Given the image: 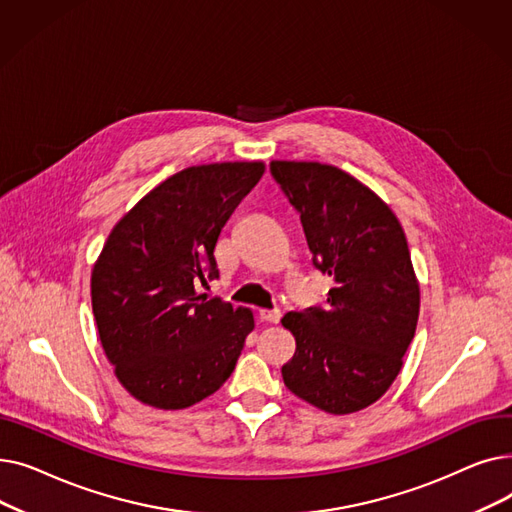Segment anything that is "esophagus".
Instances as JSON below:
<instances>
[{"label": "esophagus", "instance_id": "obj_1", "mask_svg": "<svg viewBox=\"0 0 512 512\" xmlns=\"http://www.w3.org/2000/svg\"><path fill=\"white\" fill-rule=\"evenodd\" d=\"M259 317H261V321H265V324H278L282 313L280 311H259Z\"/></svg>", "mask_w": 512, "mask_h": 512}]
</instances>
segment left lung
Instances as JSON below:
<instances>
[{
  "instance_id": "left-lung-1",
  "label": "left lung",
  "mask_w": 512,
  "mask_h": 512,
  "mask_svg": "<svg viewBox=\"0 0 512 512\" xmlns=\"http://www.w3.org/2000/svg\"><path fill=\"white\" fill-rule=\"evenodd\" d=\"M270 168L301 213L315 267L334 280L326 309L282 317L297 340L284 384L326 413H357L388 392L417 330L405 230L384 199L336 166L274 159Z\"/></svg>"
}]
</instances>
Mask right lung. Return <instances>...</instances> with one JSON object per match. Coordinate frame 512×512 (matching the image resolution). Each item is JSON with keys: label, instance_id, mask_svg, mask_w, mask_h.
Segmentation results:
<instances>
[{"label": "right lung", "instance_id": "1", "mask_svg": "<svg viewBox=\"0 0 512 512\" xmlns=\"http://www.w3.org/2000/svg\"><path fill=\"white\" fill-rule=\"evenodd\" d=\"M263 172L261 159L184 168L107 236L91 272L93 315L118 382L143 405L193 407L234 371L253 311L195 286L218 278L215 242Z\"/></svg>", "mask_w": 512, "mask_h": 512}]
</instances>
